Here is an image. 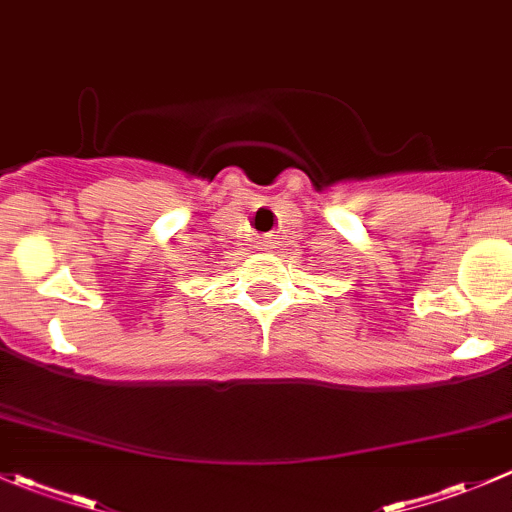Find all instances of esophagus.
<instances>
[{
	"label": "esophagus",
	"instance_id": "34e87169",
	"mask_svg": "<svg viewBox=\"0 0 512 512\" xmlns=\"http://www.w3.org/2000/svg\"><path fill=\"white\" fill-rule=\"evenodd\" d=\"M255 247H257V250H260V252H272V250H275V242L267 240V237H260V240L255 242Z\"/></svg>",
	"mask_w": 512,
	"mask_h": 512
}]
</instances>
